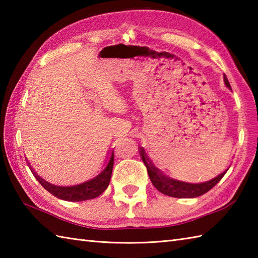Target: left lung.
<instances>
[{
    "label": "left lung",
    "instance_id": "left-lung-1",
    "mask_svg": "<svg viewBox=\"0 0 258 258\" xmlns=\"http://www.w3.org/2000/svg\"><path fill=\"white\" fill-rule=\"evenodd\" d=\"M224 83H225V85L229 90H232L231 84H229L225 74H224ZM139 150H140V155L142 157V160H143V163L145 164V166L147 168V173H149L151 182L155 186V188L157 190H160L164 195L176 197V199H194V197H199L203 194L207 193L208 190H211L214 186L220 182L229 168L228 167L223 173L218 174L216 177L207 180V182H203V183L182 182V180L174 179L172 177L167 176V175H165L157 167L153 165V163L151 162L150 158L147 157L143 147H140Z\"/></svg>",
    "mask_w": 258,
    "mask_h": 258
}]
</instances>
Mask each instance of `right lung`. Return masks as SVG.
<instances>
[{"instance_id": "obj_1", "label": "right lung", "mask_w": 258, "mask_h": 258, "mask_svg": "<svg viewBox=\"0 0 258 258\" xmlns=\"http://www.w3.org/2000/svg\"><path fill=\"white\" fill-rule=\"evenodd\" d=\"M113 165H114V153L112 151L111 157H109V160L107 162V165L100 174L96 175L95 177H93L89 180H86V182L78 184V185L58 186V185L48 183L45 179H43L42 177L38 176L34 169H33V167H31L29 163V166L31 168L33 175H34L35 178L40 182V184L43 186V187H44L47 191H50L52 195L57 197V199L69 201V202L87 201V200H92V199H95L97 196H100L103 191L107 188L109 180H111Z\"/></svg>"}]
</instances>
